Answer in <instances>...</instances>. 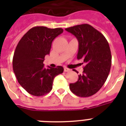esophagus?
I'll use <instances>...</instances> for the list:
<instances>
[{
	"instance_id": "1",
	"label": "esophagus",
	"mask_w": 126,
	"mask_h": 126,
	"mask_svg": "<svg viewBox=\"0 0 126 126\" xmlns=\"http://www.w3.org/2000/svg\"><path fill=\"white\" fill-rule=\"evenodd\" d=\"M64 71H65V72H68V71H70L69 69L67 68V67H64Z\"/></svg>"
}]
</instances>
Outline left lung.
<instances>
[{
    "label": "left lung",
    "mask_w": 126,
    "mask_h": 126,
    "mask_svg": "<svg viewBox=\"0 0 126 126\" xmlns=\"http://www.w3.org/2000/svg\"><path fill=\"white\" fill-rule=\"evenodd\" d=\"M65 30L78 39L77 59H83L84 64L83 74L78 75L76 83L69 84L70 90L80 97L92 96L100 90L110 73L112 55L109 43L102 33L88 24Z\"/></svg>",
    "instance_id": "1"
}]
</instances>
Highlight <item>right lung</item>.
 Instances as JSON below:
<instances>
[{
    "label": "right lung",
    "mask_w": 126,
    "mask_h": 126,
    "mask_svg": "<svg viewBox=\"0 0 126 126\" xmlns=\"http://www.w3.org/2000/svg\"><path fill=\"white\" fill-rule=\"evenodd\" d=\"M63 29L35 26L24 34L16 48L13 59V71L18 83L33 96H41L52 89L53 79L64 68L44 67L43 61L50 53L53 40Z\"/></svg>",
    "instance_id": "1"
}]
</instances>
